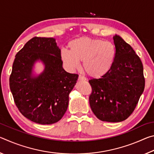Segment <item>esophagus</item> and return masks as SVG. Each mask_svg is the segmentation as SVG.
I'll use <instances>...</instances> for the list:
<instances>
[{"mask_svg":"<svg viewBox=\"0 0 154 154\" xmlns=\"http://www.w3.org/2000/svg\"><path fill=\"white\" fill-rule=\"evenodd\" d=\"M79 81H85V80H86V78L84 77L83 76H82V75H79Z\"/></svg>","mask_w":154,"mask_h":154,"instance_id":"esophagus-1","label":"esophagus"}]
</instances>
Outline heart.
I'll return each instance as SVG.
<instances>
[{"label": "heart", "mask_w": 154, "mask_h": 154, "mask_svg": "<svg viewBox=\"0 0 154 154\" xmlns=\"http://www.w3.org/2000/svg\"><path fill=\"white\" fill-rule=\"evenodd\" d=\"M69 50L63 49L60 52L62 61L71 70L83 68L89 76L99 78L104 76L113 66L116 58L115 45L110 41L82 36L70 41Z\"/></svg>", "instance_id": "obj_1"}]
</instances>
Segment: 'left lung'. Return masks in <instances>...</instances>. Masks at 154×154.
<instances>
[{
	"mask_svg": "<svg viewBox=\"0 0 154 154\" xmlns=\"http://www.w3.org/2000/svg\"><path fill=\"white\" fill-rule=\"evenodd\" d=\"M116 58L107 73L89 81L92 92L91 109L100 120L120 122L134 111L144 91L145 78L141 60L120 36H113Z\"/></svg>",
	"mask_w": 154,
	"mask_h": 154,
	"instance_id": "1",
	"label": "left lung"
}]
</instances>
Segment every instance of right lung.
Masks as SVG:
<instances>
[{
  "mask_svg": "<svg viewBox=\"0 0 154 154\" xmlns=\"http://www.w3.org/2000/svg\"><path fill=\"white\" fill-rule=\"evenodd\" d=\"M42 62L44 71L36 75L35 64ZM77 74L62 67L60 49L54 38L34 37L15 55L9 78L10 90L20 113L39 124L60 120L69 106V95Z\"/></svg>",
  "mask_w": 154,
  "mask_h": 154,
  "instance_id": "obj_1",
  "label": "right lung"
}]
</instances>
